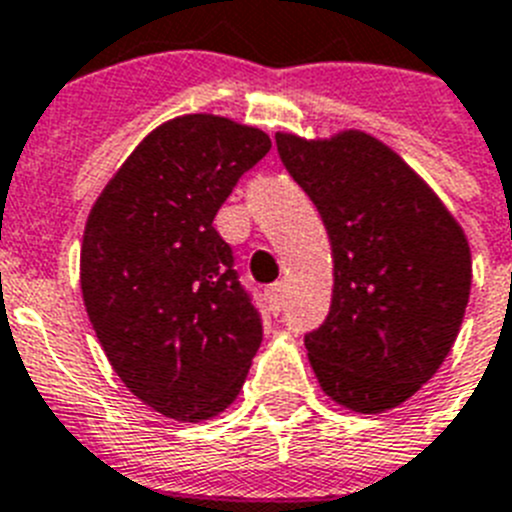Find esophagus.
I'll return each mask as SVG.
<instances>
[{"mask_svg": "<svg viewBox=\"0 0 512 512\" xmlns=\"http://www.w3.org/2000/svg\"><path fill=\"white\" fill-rule=\"evenodd\" d=\"M265 299H268V306L273 314H281V309H283V286L281 283L270 286L268 291H265Z\"/></svg>", "mask_w": 512, "mask_h": 512, "instance_id": "esophagus-1", "label": "esophagus"}]
</instances>
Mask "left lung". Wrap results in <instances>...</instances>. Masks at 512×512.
I'll return each mask as SVG.
<instances>
[{"mask_svg":"<svg viewBox=\"0 0 512 512\" xmlns=\"http://www.w3.org/2000/svg\"><path fill=\"white\" fill-rule=\"evenodd\" d=\"M275 144L332 244L330 314L304 340L314 376L345 410H394L433 379L459 337L469 239L428 182L371 133L278 131Z\"/></svg>","mask_w":512,"mask_h":512,"instance_id":"1","label":"left lung"}]
</instances>
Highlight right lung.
<instances>
[{"label": "right lung", "mask_w": 512, "mask_h": 512, "mask_svg": "<svg viewBox=\"0 0 512 512\" xmlns=\"http://www.w3.org/2000/svg\"><path fill=\"white\" fill-rule=\"evenodd\" d=\"M268 151L255 126L177 115L144 136L87 216L84 309L113 371L159 415H221L260 348V317L213 216Z\"/></svg>", "instance_id": "1"}]
</instances>
